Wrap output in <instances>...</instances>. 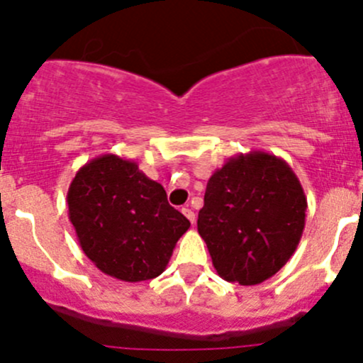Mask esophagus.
Here are the masks:
<instances>
[{"mask_svg": "<svg viewBox=\"0 0 363 363\" xmlns=\"http://www.w3.org/2000/svg\"><path fill=\"white\" fill-rule=\"evenodd\" d=\"M182 214H184L186 218L189 219V221L195 223V219H196V218H195V212H193L191 208H189V207H184V208H182Z\"/></svg>", "mask_w": 363, "mask_h": 363, "instance_id": "34e87169", "label": "esophagus"}]
</instances>
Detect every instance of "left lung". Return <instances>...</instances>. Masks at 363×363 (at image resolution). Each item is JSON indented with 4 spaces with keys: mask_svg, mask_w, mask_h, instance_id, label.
<instances>
[{
    "mask_svg": "<svg viewBox=\"0 0 363 363\" xmlns=\"http://www.w3.org/2000/svg\"><path fill=\"white\" fill-rule=\"evenodd\" d=\"M306 211V193L290 164L251 151L232 156L211 175L196 225L219 277L252 286L286 265Z\"/></svg>",
    "mask_w": 363,
    "mask_h": 363,
    "instance_id": "obj_1",
    "label": "left lung"
}]
</instances>
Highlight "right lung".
Listing matches in <instances>:
<instances>
[{"mask_svg": "<svg viewBox=\"0 0 363 363\" xmlns=\"http://www.w3.org/2000/svg\"><path fill=\"white\" fill-rule=\"evenodd\" d=\"M68 218L87 258L126 283L158 277L191 223L172 207L163 186L117 155L87 161L67 195Z\"/></svg>", "mask_w": 363, "mask_h": 363, "instance_id": "obj_1", "label": "right lung"}]
</instances>
